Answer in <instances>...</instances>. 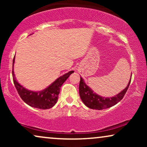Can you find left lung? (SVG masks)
<instances>
[{"mask_svg": "<svg viewBox=\"0 0 147 147\" xmlns=\"http://www.w3.org/2000/svg\"><path fill=\"white\" fill-rule=\"evenodd\" d=\"M131 78H130L128 85L122 92L116 96L111 98H105L96 94L89 86H87L84 82L83 78L80 77V82L79 86V93L80 98L84 104L87 107L91 109L103 110L108 108L116 105L119 102L125 95L128 88L129 87Z\"/></svg>", "mask_w": 147, "mask_h": 147, "instance_id": "obj_1", "label": "left lung"}]
</instances>
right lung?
Returning a JSON list of instances; mask_svg holds the SVG:
<instances>
[{
	"mask_svg": "<svg viewBox=\"0 0 147 147\" xmlns=\"http://www.w3.org/2000/svg\"><path fill=\"white\" fill-rule=\"evenodd\" d=\"M14 63H15V57L13 62V68ZM73 72L74 71H70L68 73L64 74L63 76L57 78L47 88L39 92H33L26 89L17 81L14 74L13 69L12 74H13L14 84L21 99L31 107L46 110L52 108L57 103L58 95L60 92L62 84Z\"/></svg>",
	"mask_w": 147,
	"mask_h": 147,
	"instance_id": "add662e5",
	"label": "right lung"
}]
</instances>
